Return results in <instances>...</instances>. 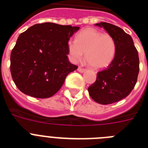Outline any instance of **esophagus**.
<instances>
[{
	"mask_svg": "<svg viewBox=\"0 0 148 148\" xmlns=\"http://www.w3.org/2000/svg\"><path fill=\"white\" fill-rule=\"evenodd\" d=\"M85 69L84 68H82V66H78V72H80V73H84V72L85 71Z\"/></svg>",
	"mask_w": 148,
	"mask_h": 148,
	"instance_id": "1",
	"label": "esophagus"
}]
</instances>
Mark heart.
<instances>
[{
  "label": "heart",
  "instance_id": "1",
  "mask_svg": "<svg viewBox=\"0 0 148 148\" xmlns=\"http://www.w3.org/2000/svg\"><path fill=\"white\" fill-rule=\"evenodd\" d=\"M68 52L73 61L82 60L85 53L88 64L95 69H101L109 66L114 59L116 43L110 34L90 28L78 33L76 40H69Z\"/></svg>",
  "mask_w": 148,
  "mask_h": 148
}]
</instances>
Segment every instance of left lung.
<instances>
[{"label": "left lung", "instance_id": "1", "mask_svg": "<svg viewBox=\"0 0 148 148\" xmlns=\"http://www.w3.org/2000/svg\"><path fill=\"white\" fill-rule=\"evenodd\" d=\"M95 25L103 27L114 38L116 52L110 64L98 72L88 92L97 103L113 104L126 98L135 87L139 72L138 51L131 36L119 27L106 22Z\"/></svg>", "mask_w": 148, "mask_h": 148}]
</instances>
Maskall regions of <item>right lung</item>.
<instances>
[{
    "mask_svg": "<svg viewBox=\"0 0 148 148\" xmlns=\"http://www.w3.org/2000/svg\"><path fill=\"white\" fill-rule=\"evenodd\" d=\"M78 27L46 22L22 32L11 52L10 72L23 93L47 99L58 92L78 66L68 61V41Z\"/></svg>",
    "mask_w": 148,
    "mask_h": 148,
    "instance_id": "obj_1",
    "label": "right lung"
}]
</instances>
